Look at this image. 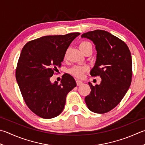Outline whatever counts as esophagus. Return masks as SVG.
<instances>
[{"label": "esophagus", "instance_id": "obj_1", "mask_svg": "<svg viewBox=\"0 0 145 145\" xmlns=\"http://www.w3.org/2000/svg\"><path fill=\"white\" fill-rule=\"evenodd\" d=\"M76 85H77L78 86H81V85H82V84H84L83 82H82L80 81V80H76Z\"/></svg>", "mask_w": 145, "mask_h": 145}]
</instances>
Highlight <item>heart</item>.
<instances>
[{
	"mask_svg": "<svg viewBox=\"0 0 145 145\" xmlns=\"http://www.w3.org/2000/svg\"><path fill=\"white\" fill-rule=\"evenodd\" d=\"M79 48L80 50L84 53H86L88 50L92 51V45L90 42L82 41L79 43ZM67 55L65 54V57H66ZM88 70V67L86 66H79V65H76L73 66L69 70V72L71 75L76 76L77 78H81L83 76L84 73L86 72Z\"/></svg>",
	"mask_w": 145,
	"mask_h": 145,
	"instance_id": "1",
	"label": "heart"
}]
</instances>
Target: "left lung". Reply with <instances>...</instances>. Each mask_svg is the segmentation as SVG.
<instances>
[{"label": "left lung", "instance_id": "8db88e82", "mask_svg": "<svg viewBox=\"0 0 145 145\" xmlns=\"http://www.w3.org/2000/svg\"><path fill=\"white\" fill-rule=\"evenodd\" d=\"M82 38L92 40L97 50L95 65L90 72L100 76V85L89 83L91 92L85 101L91 111L104 114L120 103L132 80V58L127 44L121 39L103 30L84 33Z\"/></svg>", "mask_w": 145, "mask_h": 145}]
</instances>
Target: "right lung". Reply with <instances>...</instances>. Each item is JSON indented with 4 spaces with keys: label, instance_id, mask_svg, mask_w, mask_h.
Instances as JSON below:
<instances>
[{
    "label": "right lung",
    "instance_id": "1",
    "mask_svg": "<svg viewBox=\"0 0 145 145\" xmlns=\"http://www.w3.org/2000/svg\"><path fill=\"white\" fill-rule=\"evenodd\" d=\"M80 34L46 36L27 42L21 51L16 78L29 109L44 119L58 116L63 111L67 95L76 87L72 76L65 73L61 83L52 84L55 73L71 42Z\"/></svg>",
    "mask_w": 145,
    "mask_h": 145
}]
</instances>
